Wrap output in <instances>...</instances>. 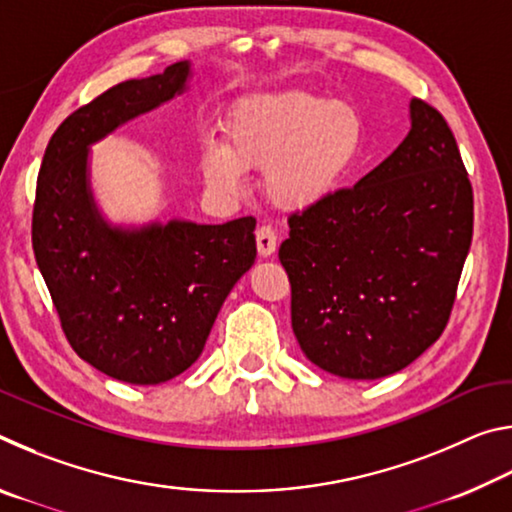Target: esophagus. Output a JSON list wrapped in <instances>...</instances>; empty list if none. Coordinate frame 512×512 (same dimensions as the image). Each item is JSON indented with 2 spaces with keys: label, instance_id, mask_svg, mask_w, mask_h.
<instances>
[{
  "label": "esophagus",
  "instance_id": "obj_1",
  "mask_svg": "<svg viewBox=\"0 0 512 512\" xmlns=\"http://www.w3.org/2000/svg\"><path fill=\"white\" fill-rule=\"evenodd\" d=\"M277 248V232L271 223H262L257 228V253L271 257Z\"/></svg>",
  "mask_w": 512,
  "mask_h": 512
}]
</instances>
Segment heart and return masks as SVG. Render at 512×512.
I'll return each instance as SVG.
<instances>
[{
  "label": "heart",
  "mask_w": 512,
  "mask_h": 512,
  "mask_svg": "<svg viewBox=\"0 0 512 512\" xmlns=\"http://www.w3.org/2000/svg\"><path fill=\"white\" fill-rule=\"evenodd\" d=\"M363 142V121L350 103L307 92L246 101L228 124V144L205 142L207 183L237 192L246 169H266V187L284 207L318 201L339 185Z\"/></svg>",
  "instance_id": "heart-1"
}]
</instances>
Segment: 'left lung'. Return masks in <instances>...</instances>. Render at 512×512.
<instances>
[{
    "instance_id": "8db88e82",
    "label": "left lung",
    "mask_w": 512,
    "mask_h": 512,
    "mask_svg": "<svg viewBox=\"0 0 512 512\" xmlns=\"http://www.w3.org/2000/svg\"><path fill=\"white\" fill-rule=\"evenodd\" d=\"M289 228L280 262L307 359L348 379L409 366L445 332L472 244V183L445 117L413 99L404 142Z\"/></svg>"
}]
</instances>
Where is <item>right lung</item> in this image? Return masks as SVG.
<instances>
[{
  "instance_id": "add662e5",
  "label": "right lung",
  "mask_w": 512,
  "mask_h": 512,
  "mask_svg": "<svg viewBox=\"0 0 512 512\" xmlns=\"http://www.w3.org/2000/svg\"><path fill=\"white\" fill-rule=\"evenodd\" d=\"M187 63L131 79L74 110L40 164L33 253L65 339L108 377L151 386L201 357L216 314L257 257L255 216L112 230L88 189V146L185 88Z\"/></svg>"
}]
</instances>
